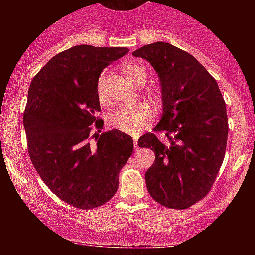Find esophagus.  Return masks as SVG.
<instances>
[{
	"mask_svg": "<svg viewBox=\"0 0 255 255\" xmlns=\"http://www.w3.org/2000/svg\"><path fill=\"white\" fill-rule=\"evenodd\" d=\"M137 139H139V137H137V136H134V137H133L134 148H135V150H137V148H139V146H137Z\"/></svg>",
	"mask_w": 255,
	"mask_h": 255,
	"instance_id": "34e87169",
	"label": "esophagus"
}]
</instances>
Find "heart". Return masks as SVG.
Instances as JSON below:
<instances>
[{
	"mask_svg": "<svg viewBox=\"0 0 255 255\" xmlns=\"http://www.w3.org/2000/svg\"><path fill=\"white\" fill-rule=\"evenodd\" d=\"M121 71L128 80L136 86L144 85L147 78L145 68L134 62H126L121 66ZM97 97L101 104L109 103V89H108V73L103 72L97 81ZM152 120V110L147 104L140 103L134 107H122L111 113L109 125L122 133L135 135L147 127Z\"/></svg>",
	"mask_w": 255,
	"mask_h": 255,
	"instance_id": "b5f03b06",
	"label": "heart"
}]
</instances>
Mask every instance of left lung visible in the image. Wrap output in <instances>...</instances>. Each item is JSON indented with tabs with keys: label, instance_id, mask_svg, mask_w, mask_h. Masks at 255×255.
Returning a JSON list of instances; mask_svg holds the SVG:
<instances>
[{
	"label": "left lung",
	"instance_id": "8db88e82",
	"mask_svg": "<svg viewBox=\"0 0 255 255\" xmlns=\"http://www.w3.org/2000/svg\"><path fill=\"white\" fill-rule=\"evenodd\" d=\"M133 56L145 58L157 72L162 118L153 128L165 131L162 142L144 134L139 147L151 148L154 163L145 174L147 191L157 203L183 210L211 188L224 159L228 118L217 81L194 56L165 42L141 46Z\"/></svg>",
	"mask_w": 255,
	"mask_h": 255
}]
</instances>
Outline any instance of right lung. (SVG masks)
Returning <instances> with one entry per match:
<instances>
[{
  "instance_id": "obj_1",
  "label": "right lung",
  "mask_w": 255,
  "mask_h": 255,
  "mask_svg": "<svg viewBox=\"0 0 255 255\" xmlns=\"http://www.w3.org/2000/svg\"><path fill=\"white\" fill-rule=\"evenodd\" d=\"M128 51L72 46L52 57L30 85L24 127L32 164L61 200L78 209H95L114 197L133 152L131 136L118 129L99 134L103 120L96 118L101 73Z\"/></svg>"
}]
</instances>
